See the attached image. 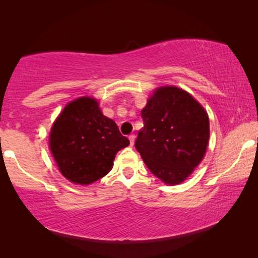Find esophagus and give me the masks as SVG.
<instances>
[{
	"label": "esophagus",
	"instance_id": "obj_1",
	"mask_svg": "<svg viewBox=\"0 0 258 258\" xmlns=\"http://www.w3.org/2000/svg\"><path fill=\"white\" fill-rule=\"evenodd\" d=\"M129 141H130V146H134V143H135V135H130L129 136Z\"/></svg>",
	"mask_w": 258,
	"mask_h": 258
}]
</instances>
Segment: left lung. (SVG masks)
<instances>
[{
	"label": "left lung",
	"instance_id": "8db88e82",
	"mask_svg": "<svg viewBox=\"0 0 258 258\" xmlns=\"http://www.w3.org/2000/svg\"><path fill=\"white\" fill-rule=\"evenodd\" d=\"M141 114L144 125L135 147L148 169L164 184L184 182L206 156L207 110L182 88L163 86L153 91Z\"/></svg>",
	"mask_w": 258,
	"mask_h": 258
}]
</instances>
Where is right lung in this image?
<instances>
[{"label":"right lung","mask_w":258,"mask_h":258,"mask_svg":"<svg viewBox=\"0 0 258 258\" xmlns=\"http://www.w3.org/2000/svg\"><path fill=\"white\" fill-rule=\"evenodd\" d=\"M129 143L116 123L103 115L98 100L90 96L66 104L49 133V149L59 172L80 185L107 175L116 154Z\"/></svg>","instance_id":"1"}]
</instances>
